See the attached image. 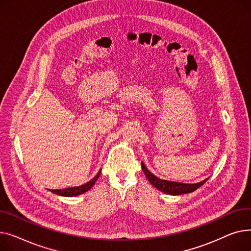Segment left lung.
<instances>
[{
    "mask_svg": "<svg viewBox=\"0 0 251 251\" xmlns=\"http://www.w3.org/2000/svg\"><path fill=\"white\" fill-rule=\"evenodd\" d=\"M142 169H143L145 175L147 176V178H148V180L151 182L152 185H154L159 190L163 191V193L171 195V196H178V195L193 193V191L198 189L200 186H201L205 181L208 180V178H207V179H204V180H202L199 183H195V184L168 181V180H163V179H160V178L156 177L153 173H151L148 169L146 168L143 162H142Z\"/></svg>",
    "mask_w": 251,
    "mask_h": 251,
    "instance_id": "left-lung-1",
    "label": "left lung"
}]
</instances>
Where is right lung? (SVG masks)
<instances>
[{
	"label": "right lung",
	"mask_w": 251,
	"mask_h": 251,
	"mask_svg": "<svg viewBox=\"0 0 251 251\" xmlns=\"http://www.w3.org/2000/svg\"><path fill=\"white\" fill-rule=\"evenodd\" d=\"M101 170L98 172V174L95 176L94 178H92L90 181H88L85 184H82L80 186H75V187H69V188H64V189H50L51 193L58 195V196H63V197H74V196H79L82 195L86 191L89 190L94 183L96 182V180L98 179L99 175H100Z\"/></svg>",
	"instance_id": "obj_1"
}]
</instances>
